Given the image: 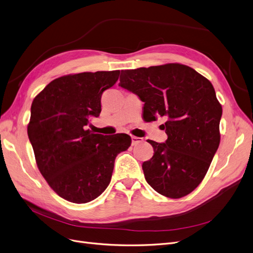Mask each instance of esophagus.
<instances>
[{
  "instance_id": "34e87169",
  "label": "esophagus",
  "mask_w": 253,
  "mask_h": 253,
  "mask_svg": "<svg viewBox=\"0 0 253 253\" xmlns=\"http://www.w3.org/2000/svg\"><path fill=\"white\" fill-rule=\"evenodd\" d=\"M143 142V138H139V137H136V136H132L131 137V143L132 145H136L138 143H142Z\"/></svg>"
}]
</instances>
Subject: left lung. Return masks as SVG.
<instances>
[{
    "instance_id": "1",
    "label": "left lung",
    "mask_w": 253,
    "mask_h": 253,
    "mask_svg": "<svg viewBox=\"0 0 253 253\" xmlns=\"http://www.w3.org/2000/svg\"><path fill=\"white\" fill-rule=\"evenodd\" d=\"M119 85L145 103L146 122L166 120L167 141L148 139L154 154L142 166L146 181L166 197H184L203 180L220 144L222 106L212 84L188 65L167 63L122 71Z\"/></svg>"
}]
</instances>
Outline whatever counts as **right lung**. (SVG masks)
<instances>
[{
    "label": "right lung",
    "mask_w": 253,
    "mask_h": 253,
    "mask_svg": "<svg viewBox=\"0 0 253 253\" xmlns=\"http://www.w3.org/2000/svg\"><path fill=\"white\" fill-rule=\"evenodd\" d=\"M120 71L67 75L51 81L31 105L28 136L39 170L61 198L86 203L108 186L115 160L131 145L125 133L103 135L86 129L101 112V96Z\"/></svg>",
    "instance_id": "add662e5"
}]
</instances>
